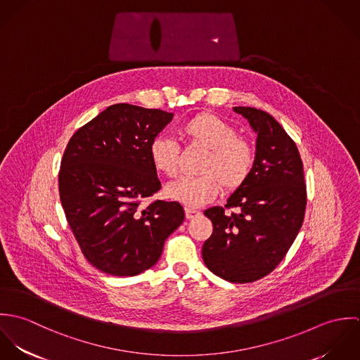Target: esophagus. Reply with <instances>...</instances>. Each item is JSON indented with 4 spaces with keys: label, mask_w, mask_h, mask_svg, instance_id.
<instances>
[{
    "label": "esophagus",
    "mask_w": 360,
    "mask_h": 360,
    "mask_svg": "<svg viewBox=\"0 0 360 360\" xmlns=\"http://www.w3.org/2000/svg\"><path fill=\"white\" fill-rule=\"evenodd\" d=\"M201 212L197 210V209H193V207H186V217L190 220V219H194L195 216H198Z\"/></svg>",
    "instance_id": "obj_1"
}]
</instances>
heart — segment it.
I'll use <instances>...</instances> for the list:
<instances>
[{
  "label": "heart",
  "mask_w": 360,
  "mask_h": 360,
  "mask_svg": "<svg viewBox=\"0 0 360 360\" xmlns=\"http://www.w3.org/2000/svg\"><path fill=\"white\" fill-rule=\"evenodd\" d=\"M180 134L207 150L200 177H180L165 187L169 200L187 207L212 202L226 190L241 187L251 174L255 162L252 146L237 137L236 129L213 113H197L180 126ZM150 160L162 174L174 176L179 169V146L174 140L158 136L148 147Z\"/></svg>",
  "instance_id": "1"
}]
</instances>
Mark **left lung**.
<instances>
[{"mask_svg": "<svg viewBox=\"0 0 360 360\" xmlns=\"http://www.w3.org/2000/svg\"><path fill=\"white\" fill-rule=\"evenodd\" d=\"M257 133L255 162L247 181L221 206L206 209L213 233L202 247L206 267L230 283H251L269 274L288 252L304 221L307 186L301 155L267 112L234 106Z\"/></svg>", "mask_w": 360, "mask_h": 360, "instance_id": "1", "label": "left lung"}]
</instances>
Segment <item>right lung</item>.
Masks as SVG:
<instances>
[{"instance_id":"right-lung-1","label":"right lung","mask_w":360,"mask_h":360,"mask_svg":"<svg viewBox=\"0 0 360 360\" xmlns=\"http://www.w3.org/2000/svg\"><path fill=\"white\" fill-rule=\"evenodd\" d=\"M173 113L130 103L108 106L68 143L59 197L86 259L112 276H136L159 260L184 221L176 201L143 200L160 190L148 147Z\"/></svg>"}]
</instances>
